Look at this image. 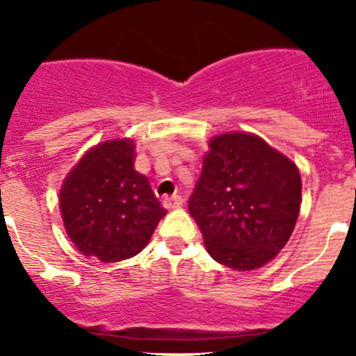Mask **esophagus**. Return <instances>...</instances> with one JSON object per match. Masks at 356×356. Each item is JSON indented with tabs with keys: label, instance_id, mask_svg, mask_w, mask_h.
I'll return each mask as SVG.
<instances>
[{
	"label": "esophagus",
	"instance_id": "34e87169",
	"mask_svg": "<svg viewBox=\"0 0 356 356\" xmlns=\"http://www.w3.org/2000/svg\"><path fill=\"white\" fill-rule=\"evenodd\" d=\"M182 205V198L179 195H174V197H167L163 200V207L172 211V209H179Z\"/></svg>",
	"mask_w": 356,
	"mask_h": 356
}]
</instances>
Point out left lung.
<instances>
[{"label": "left lung", "instance_id": "left-lung-1", "mask_svg": "<svg viewBox=\"0 0 356 356\" xmlns=\"http://www.w3.org/2000/svg\"><path fill=\"white\" fill-rule=\"evenodd\" d=\"M302 202L297 165L254 133L209 140L189 198L207 253L234 270H254L290 241Z\"/></svg>", "mask_w": 356, "mask_h": 356}]
</instances>
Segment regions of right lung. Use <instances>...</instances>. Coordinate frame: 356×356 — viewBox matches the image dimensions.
I'll return each instance as SVG.
<instances>
[{"mask_svg":"<svg viewBox=\"0 0 356 356\" xmlns=\"http://www.w3.org/2000/svg\"><path fill=\"white\" fill-rule=\"evenodd\" d=\"M135 142L112 138L89 149L68 172L59 209L70 241L103 264L138 254L167 214L149 179L135 170Z\"/></svg>","mask_w":356,"mask_h":356,"instance_id":"add662e5","label":"right lung"}]
</instances>
